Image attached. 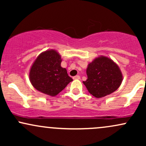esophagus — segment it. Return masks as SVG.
Returning <instances> with one entry per match:
<instances>
[{
  "mask_svg": "<svg viewBox=\"0 0 146 146\" xmlns=\"http://www.w3.org/2000/svg\"><path fill=\"white\" fill-rule=\"evenodd\" d=\"M73 80H80V77L79 76V75H75V76L73 77Z\"/></svg>",
  "mask_w": 146,
  "mask_h": 146,
  "instance_id": "34e87169",
  "label": "esophagus"
}]
</instances>
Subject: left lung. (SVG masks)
Instances as JSON below:
<instances>
[{
	"mask_svg": "<svg viewBox=\"0 0 146 146\" xmlns=\"http://www.w3.org/2000/svg\"><path fill=\"white\" fill-rule=\"evenodd\" d=\"M87 80L83 84L92 95L101 98L111 94L121 84L123 75L118 65L108 57L100 56L88 64Z\"/></svg>",
	"mask_w": 146,
	"mask_h": 146,
	"instance_id": "8db88e82",
	"label": "left lung"
}]
</instances>
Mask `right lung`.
I'll return each instance as SVG.
<instances>
[{
    "label": "right lung",
    "mask_w": 146,
    "mask_h": 146,
    "mask_svg": "<svg viewBox=\"0 0 146 146\" xmlns=\"http://www.w3.org/2000/svg\"><path fill=\"white\" fill-rule=\"evenodd\" d=\"M61 56L55 49L42 52L29 71V80L38 91L50 96H56L73 81L65 68L61 66Z\"/></svg>",
    "instance_id": "obj_1"
}]
</instances>
